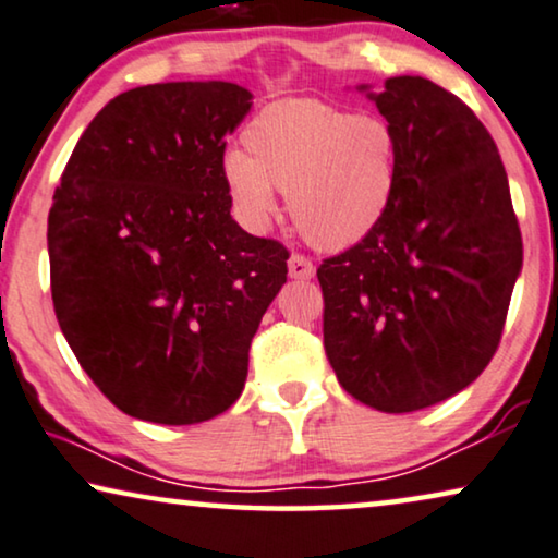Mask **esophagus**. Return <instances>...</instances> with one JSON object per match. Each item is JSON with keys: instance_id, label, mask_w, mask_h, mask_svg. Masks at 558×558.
<instances>
[{"instance_id": "esophagus-1", "label": "esophagus", "mask_w": 558, "mask_h": 558, "mask_svg": "<svg viewBox=\"0 0 558 558\" xmlns=\"http://www.w3.org/2000/svg\"><path fill=\"white\" fill-rule=\"evenodd\" d=\"M313 272H316V268H313V263L308 260L305 255H290L288 260V276L295 278V280H311Z\"/></svg>"}]
</instances>
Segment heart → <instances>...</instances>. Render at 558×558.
Returning <instances> with one entry per match:
<instances>
[{"mask_svg": "<svg viewBox=\"0 0 558 558\" xmlns=\"http://www.w3.org/2000/svg\"><path fill=\"white\" fill-rule=\"evenodd\" d=\"M245 154L225 156L234 209L260 232L286 192L293 225L311 245L343 250L381 222L397 190L399 144L391 125L313 98L265 106L242 131Z\"/></svg>", "mask_w": 558, "mask_h": 558, "instance_id": "heart-1", "label": "heart"}]
</instances>
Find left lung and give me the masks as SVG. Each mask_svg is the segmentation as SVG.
Returning a JSON list of instances; mask_svg holds the SVG:
<instances>
[{
  "instance_id": "1",
  "label": "left lung",
  "mask_w": 558,
  "mask_h": 558,
  "mask_svg": "<svg viewBox=\"0 0 558 558\" xmlns=\"http://www.w3.org/2000/svg\"><path fill=\"white\" fill-rule=\"evenodd\" d=\"M359 90L397 136V190L381 222L318 268L324 347L361 404L417 412L490 364L521 230L496 141L458 96L420 75Z\"/></svg>"
}]
</instances>
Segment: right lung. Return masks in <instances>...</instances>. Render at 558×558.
Instances as JSON below:
<instances>
[{
  "label": "right lung",
  "instance_id": "add662e5",
  "mask_svg": "<svg viewBox=\"0 0 558 558\" xmlns=\"http://www.w3.org/2000/svg\"><path fill=\"white\" fill-rule=\"evenodd\" d=\"M253 93L225 81L116 96L47 217L54 316L93 384L136 420L197 425L238 402L288 250L234 222L225 136Z\"/></svg>",
  "mask_w": 558,
  "mask_h": 558
}]
</instances>
